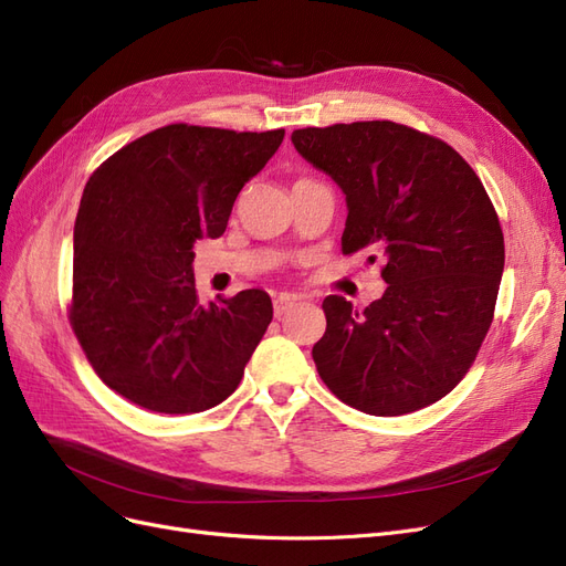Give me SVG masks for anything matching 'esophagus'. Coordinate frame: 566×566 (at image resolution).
Wrapping results in <instances>:
<instances>
[{"label":"esophagus","mask_w":566,"mask_h":566,"mask_svg":"<svg viewBox=\"0 0 566 566\" xmlns=\"http://www.w3.org/2000/svg\"><path fill=\"white\" fill-rule=\"evenodd\" d=\"M296 303H298V298H296V296H289V294L277 296V298H275V317H277V319H282L284 315H289V310L294 307Z\"/></svg>","instance_id":"1"}]
</instances>
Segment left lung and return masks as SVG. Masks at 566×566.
<instances>
[{
	"label": "left lung",
	"instance_id": "1",
	"mask_svg": "<svg viewBox=\"0 0 566 566\" xmlns=\"http://www.w3.org/2000/svg\"><path fill=\"white\" fill-rule=\"evenodd\" d=\"M291 143L345 195L343 253L386 261L388 289L364 313L324 298L326 332L313 348L322 380L371 416L437 402L494 319L505 247L482 180L451 145L395 122L310 126Z\"/></svg>",
	"mask_w": 566,
	"mask_h": 566
}]
</instances>
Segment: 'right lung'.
Wrapping results in <instances>:
<instances>
[{"mask_svg":"<svg viewBox=\"0 0 566 566\" xmlns=\"http://www.w3.org/2000/svg\"><path fill=\"white\" fill-rule=\"evenodd\" d=\"M282 140L284 129L169 124L91 174L75 221L70 322L91 367L129 402L197 413L240 386L272 301L247 289L199 303L192 247L226 232L237 195Z\"/></svg>","mask_w":566,"mask_h":566,"instance_id":"1","label":"right lung"}]
</instances>
